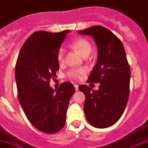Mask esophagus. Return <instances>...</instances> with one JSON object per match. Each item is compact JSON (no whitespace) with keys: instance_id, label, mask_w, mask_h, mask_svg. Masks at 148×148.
I'll return each mask as SVG.
<instances>
[{"instance_id":"1","label":"esophagus","mask_w":148,"mask_h":148,"mask_svg":"<svg viewBox=\"0 0 148 148\" xmlns=\"http://www.w3.org/2000/svg\"><path fill=\"white\" fill-rule=\"evenodd\" d=\"M74 87H75V90L76 91L78 90V84H74Z\"/></svg>"}]
</instances>
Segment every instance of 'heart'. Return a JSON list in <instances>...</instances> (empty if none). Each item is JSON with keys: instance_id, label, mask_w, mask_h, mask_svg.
I'll use <instances>...</instances> for the list:
<instances>
[{"instance_id": "obj_1", "label": "heart", "mask_w": 148, "mask_h": 148, "mask_svg": "<svg viewBox=\"0 0 148 148\" xmlns=\"http://www.w3.org/2000/svg\"><path fill=\"white\" fill-rule=\"evenodd\" d=\"M72 47L78 51L83 57H86L90 54L92 50V46L91 43L86 39L78 38L72 42ZM57 61L59 64L64 63L65 61V50L64 47H60L57 53ZM86 73L84 68L71 69L67 73L69 78L73 80L81 79L83 75Z\"/></svg>"}]
</instances>
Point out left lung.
<instances>
[{
    "instance_id": "1",
    "label": "left lung",
    "mask_w": 148,
    "mask_h": 148,
    "mask_svg": "<svg viewBox=\"0 0 148 148\" xmlns=\"http://www.w3.org/2000/svg\"><path fill=\"white\" fill-rule=\"evenodd\" d=\"M78 32L93 36L98 51L97 64L87 82L100 83L99 89L78 86L85 95L84 111L92 126L108 128L121 117L128 101L131 68L126 53L120 39L104 27L95 25Z\"/></svg>"
}]
</instances>
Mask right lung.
Here are the masks:
<instances>
[{"instance_id":"1","label":"right lung","mask_w":148,"mask_h":148,"mask_svg":"<svg viewBox=\"0 0 148 148\" xmlns=\"http://www.w3.org/2000/svg\"><path fill=\"white\" fill-rule=\"evenodd\" d=\"M68 32H34L22 46L16 62L20 105L28 121L45 134H55L64 126L69 102L75 92L70 82H63L56 90L50 86V80L59 70L58 51Z\"/></svg>"}]
</instances>
